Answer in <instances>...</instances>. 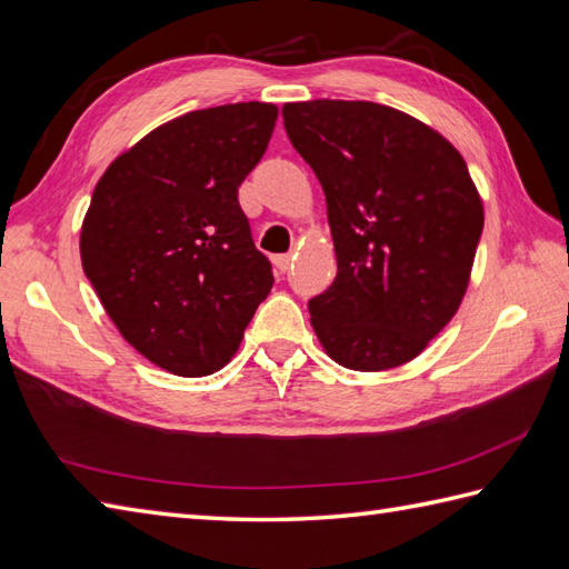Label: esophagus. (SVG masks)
<instances>
[{
    "instance_id": "34e87169",
    "label": "esophagus",
    "mask_w": 569,
    "mask_h": 569,
    "mask_svg": "<svg viewBox=\"0 0 569 569\" xmlns=\"http://www.w3.org/2000/svg\"><path fill=\"white\" fill-rule=\"evenodd\" d=\"M273 263H276V269L286 273L290 269V263H293V254H276Z\"/></svg>"
}]
</instances>
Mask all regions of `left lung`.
I'll list each match as a JSON object with an SVG mask.
<instances>
[{
	"label": "left lung",
	"mask_w": 569,
	"mask_h": 569,
	"mask_svg": "<svg viewBox=\"0 0 569 569\" xmlns=\"http://www.w3.org/2000/svg\"><path fill=\"white\" fill-rule=\"evenodd\" d=\"M286 133L320 179L337 276L308 302L329 359L388 371L429 347L470 283L485 210L439 130L373 101L283 106Z\"/></svg>",
	"instance_id": "obj_1"
}]
</instances>
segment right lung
Segmentation results:
<instances>
[{
    "instance_id": "1",
    "label": "right lung",
    "mask_w": 569,
    "mask_h": 569,
    "mask_svg": "<svg viewBox=\"0 0 569 569\" xmlns=\"http://www.w3.org/2000/svg\"><path fill=\"white\" fill-rule=\"evenodd\" d=\"M276 118L267 101L183 113L118 154L91 193L82 269L128 345L169 373L220 371L273 286L237 189Z\"/></svg>"
}]
</instances>
